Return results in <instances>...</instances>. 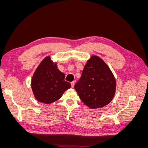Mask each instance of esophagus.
<instances>
[{
    "instance_id": "34e87169",
    "label": "esophagus",
    "mask_w": 148,
    "mask_h": 148,
    "mask_svg": "<svg viewBox=\"0 0 148 148\" xmlns=\"http://www.w3.org/2000/svg\"><path fill=\"white\" fill-rule=\"evenodd\" d=\"M71 88H74V86H75V82H73L71 83Z\"/></svg>"
}]
</instances>
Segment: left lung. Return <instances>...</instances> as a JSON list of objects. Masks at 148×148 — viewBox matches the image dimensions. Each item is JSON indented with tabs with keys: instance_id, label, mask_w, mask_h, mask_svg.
<instances>
[{
	"instance_id": "1",
	"label": "left lung",
	"mask_w": 148,
	"mask_h": 148,
	"mask_svg": "<svg viewBox=\"0 0 148 148\" xmlns=\"http://www.w3.org/2000/svg\"><path fill=\"white\" fill-rule=\"evenodd\" d=\"M117 83L109 66L99 57L88 60L75 89L84 104L90 109L108 105L113 99Z\"/></svg>"
}]
</instances>
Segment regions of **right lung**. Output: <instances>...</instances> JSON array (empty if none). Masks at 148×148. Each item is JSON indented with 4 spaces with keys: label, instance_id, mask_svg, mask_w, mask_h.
I'll return each instance as SVG.
<instances>
[{
    "label": "right lung",
    "instance_id": "1",
    "mask_svg": "<svg viewBox=\"0 0 148 148\" xmlns=\"http://www.w3.org/2000/svg\"><path fill=\"white\" fill-rule=\"evenodd\" d=\"M65 77L51 56L46 57L36 69L31 79V86L35 99L46 104L59 100L71 87L70 83L65 81Z\"/></svg>",
    "mask_w": 148,
    "mask_h": 148
}]
</instances>
